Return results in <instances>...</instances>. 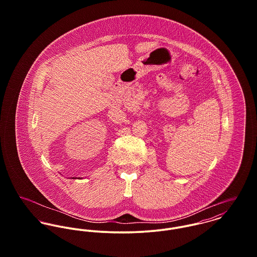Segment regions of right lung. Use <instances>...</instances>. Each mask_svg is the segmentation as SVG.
Instances as JSON below:
<instances>
[{"label":"right lung","instance_id":"1","mask_svg":"<svg viewBox=\"0 0 257 257\" xmlns=\"http://www.w3.org/2000/svg\"><path fill=\"white\" fill-rule=\"evenodd\" d=\"M73 179H75V177H74Z\"/></svg>","mask_w":257,"mask_h":257}]
</instances>
